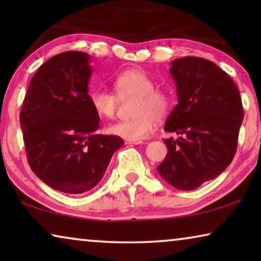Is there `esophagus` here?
I'll return each instance as SVG.
<instances>
[{
    "mask_svg": "<svg viewBox=\"0 0 261 261\" xmlns=\"http://www.w3.org/2000/svg\"><path fill=\"white\" fill-rule=\"evenodd\" d=\"M127 145H141L142 141H137V140H126Z\"/></svg>",
    "mask_w": 261,
    "mask_h": 261,
    "instance_id": "obj_1",
    "label": "esophagus"
}]
</instances>
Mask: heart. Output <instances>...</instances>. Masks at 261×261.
<instances>
[{
  "label": "heart",
  "instance_id": "1",
  "mask_svg": "<svg viewBox=\"0 0 261 261\" xmlns=\"http://www.w3.org/2000/svg\"><path fill=\"white\" fill-rule=\"evenodd\" d=\"M116 94L105 88H97L90 94L91 108L101 119H113L119 108L120 99L135 97L132 120L117 121L108 132L126 140L141 141L148 138L172 108V97L166 90L155 89V81L142 69H127L114 77Z\"/></svg>",
  "mask_w": 261,
  "mask_h": 261
}]
</instances>
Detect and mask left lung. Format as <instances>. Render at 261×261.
<instances>
[{
  "mask_svg": "<svg viewBox=\"0 0 261 261\" xmlns=\"http://www.w3.org/2000/svg\"><path fill=\"white\" fill-rule=\"evenodd\" d=\"M178 105L164 129L167 154L156 167L160 176L179 190H194L220 176L238 147L244 108L233 80L215 63L184 57L171 63Z\"/></svg>",
  "mask_w": 261,
  "mask_h": 261,
  "instance_id": "1",
  "label": "left lung"
}]
</instances>
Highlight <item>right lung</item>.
I'll use <instances>...</instances> for the list:
<instances>
[{
  "label": "right lung",
  "mask_w": 261,
  "mask_h": 261,
  "mask_svg": "<svg viewBox=\"0 0 261 261\" xmlns=\"http://www.w3.org/2000/svg\"><path fill=\"white\" fill-rule=\"evenodd\" d=\"M90 56L69 51L39 67L28 85L20 126L27 160L38 178L56 190L80 195L105 176L116 135L97 134L99 116L91 108L88 84Z\"/></svg>",
  "instance_id": "right-lung-1"
}]
</instances>
